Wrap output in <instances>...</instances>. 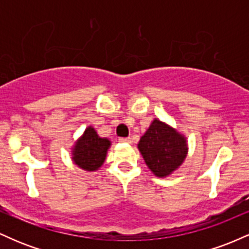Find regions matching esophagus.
Returning a JSON list of instances; mask_svg holds the SVG:
<instances>
[{"label":"esophagus","instance_id":"34e87169","mask_svg":"<svg viewBox=\"0 0 249 249\" xmlns=\"http://www.w3.org/2000/svg\"><path fill=\"white\" fill-rule=\"evenodd\" d=\"M119 142H131V138H119Z\"/></svg>","mask_w":249,"mask_h":249}]
</instances>
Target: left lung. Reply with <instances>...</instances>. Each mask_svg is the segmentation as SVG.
I'll use <instances>...</instances> for the list:
<instances>
[{
	"mask_svg": "<svg viewBox=\"0 0 249 249\" xmlns=\"http://www.w3.org/2000/svg\"><path fill=\"white\" fill-rule=\"evenodd\" d=\"M138 148L148 168L161 178L177 170L187 154L186 138L158 119L142 137Z\"/></svg>",
	"mask_w": 249,
	"mask_h": 249,
	"instance_id": "left-lung-1",
	"label": "left lung"
}]
</instances>
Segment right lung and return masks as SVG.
<instances>
[{"label":"right lung","mask_w":249,"mask_h":249,"mask_svg":"<svg viewBox=\"0 0 249 249\" xmlns=\"http://www.w3.org/2000/svg\"><path fill=\"white\" fill-rule=\"evenodd\" d=\"M111 142L107 138H101L95 128L89 126L72 151V160L85 171H96L102 166L107 157Z\"/></svg>","instance_id":"add662e5"}]
</instances>
